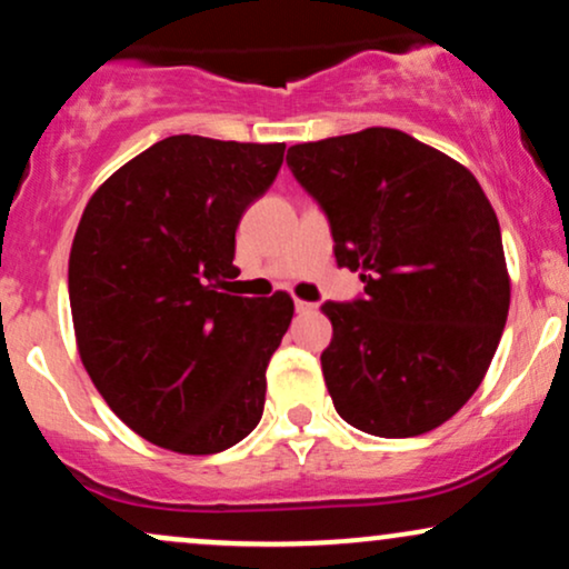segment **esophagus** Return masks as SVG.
<instances>
[{
    "instance_id": "1",
    "label": "esophagus",
    "mask_w": 569,
    "mask_h": 569,
    "mask_svg": "<svg viewBox=\"0 0 569 569\" xmlns=\"http://www.w3.org/2000/svg\"><path fill=\"white\" fill-rule=\"evenodd\" d=\"M293 307H297V312H316L318 310L316 302H305V299H297Z\"/></svg>"
}]
</instances>
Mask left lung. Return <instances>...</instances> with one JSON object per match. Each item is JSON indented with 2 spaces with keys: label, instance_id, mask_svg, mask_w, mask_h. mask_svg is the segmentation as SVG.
Masks as SVG:
<instances>
[{
  "label": "left lung",
  "instance_id": "obj_1",
  "mask_svg": "<svg viewBox=\"0 0 569 569\" xmlns=\"http://www.w3.org/2000/svg\"><path fill=\"white\" fill-rule=\"evenodd\" d=\"M293 179L321 206L339 267L361 272L321 367L345 422L409 439L485 380L511 302L500 224L471 171L393 128L297 143Z\"/></svg>",
  "mask_w": 569,
  "mask_h": 569
}]
</instances>
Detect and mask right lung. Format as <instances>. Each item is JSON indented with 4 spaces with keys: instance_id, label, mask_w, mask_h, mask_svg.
<instances>
[{
    "instance_id": "1",
    "label": "right lung",
    "mask_w": 569,
    "mask_h": 569,
    "mask_svg": "<svg viewBox=\"0 0 569 569\" xmlns=\"http://www.w3.org/2000/svg\"><path fill=\"white\" fill-rule=\"evenodd\" d=\"M286 143L171 136L109 176L69 257V302L90 380L141 439L181 455L243 441L289 329L286 291L232 297L234 230Z\"/></svg>"
}]
</instances>
